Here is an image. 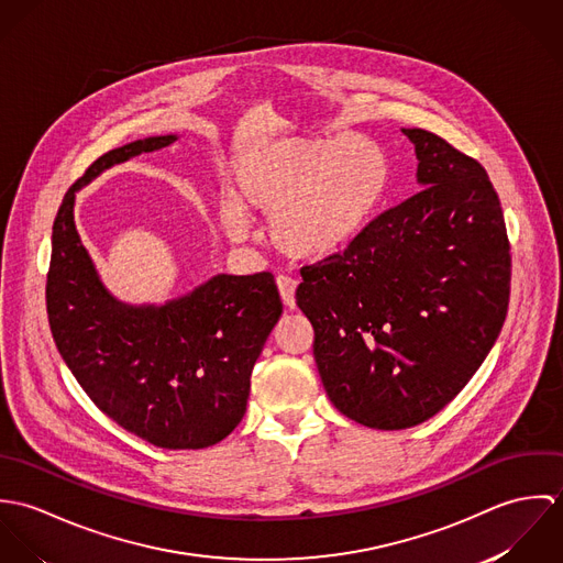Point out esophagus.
Here are the masks:
<instances>
[{
	"label": "esophagus",
	"instance_id": "esophagus-1",
	"mask_svg": "<svg viewBox=\"0 0 563 563\" xmlns=\"http://www.w3.org/2000/svg\"><path fill=\"white\" fill-rule=\"evenodd\" d=\"M277 288H279L282 301H284L288 308H295V290H297V279H292V277H288V275H279V277H277Z\"/></svg>",
	"mask_w": 563,
	"mask_h": 563
}]
</instances>
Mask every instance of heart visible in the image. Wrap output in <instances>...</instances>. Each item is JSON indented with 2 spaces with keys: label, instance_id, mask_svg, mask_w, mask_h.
I'll return each mask as SVG.
<instances>
[{
  "label": "heart",
  "instance_id": "b5f03b06",
  "mask_svg": "<svg viewBox=\"0 0 563 563\" xmlns=\"http://www.w3.org/2000/svg\"><path fill=\"white\" fill-rule=\"evenodd\" d=\"M388 177L382 147L357 134L273 141L236 162L240 201H219V223L232 241H242L249 232L244 206L268 217V239L282 253L324 257L362 232Z\"/></svg>",
  "mask_w": 563,
  "mask_h": 563
}]
</instances>
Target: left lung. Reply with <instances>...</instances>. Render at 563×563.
<instances>
[{
  "label": "left lung",
  "instance_id": "8db88e82",
  "mask_svg": "<svg viewBox=\"0 0 563 563\" xmlns=\"http://www.w3.org/2000/svg\"><path fill=\"white\" fill-rule=\"evenodd\" d=\"M402 134L420 190L303 266L297 288L327 397L384 431L420 424L462 393L503 329L511 282L485 168L433 132Z\"/></svg>",
  "mask_w": 563,
  "mask_h": 563
}]
</instances>
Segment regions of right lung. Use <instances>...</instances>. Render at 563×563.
<instances>
[{"label": "right lung", "instance_id": "add662e5", "mask_svg": "<svg viewBox=\"0 0 563 563\" xmlns=\"http://www.w3.org/2000/svg\"><path fill=\"white\" fill-rule=\"evenodd\" d=\"M175 141H134L86 168L58 208L45 286L54 342L81 390L125 431L173 451L212 446L239 427L253 364L282 317L268 271L217 275L158 308L125 306L99 282L74 223L76 192Z\"/></svg>", "mask_w": 563, "mask_h": 563}]
</instances>
